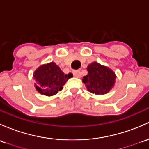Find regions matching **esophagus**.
<instances>
[{
	"label": "esophagus",
	"instance_id": "obj_1",
	"mask_svg": "<svg viewBox=\"0 0 149 149\" xmlns=\"http://www.w3.org/2000/svg\"><path fill=\"white\" fill-rule=\"evenodd\" d=\"M72 73H73V75H74L75 77H81L80 70H73Z\"/></svg>",
	"mask_w": 149,
	"mask_h": 149
}]
</instances>
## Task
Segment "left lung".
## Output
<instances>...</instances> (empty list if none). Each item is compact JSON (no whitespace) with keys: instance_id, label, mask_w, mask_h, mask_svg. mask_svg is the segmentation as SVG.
I'll return each mask as SVG.
<instances>
[{"instance_id":"8db88e82","label":"left lung","mask_w":149,"mask_h":149,"mask_svg":"<svg viewBox=\"0 0 149 149\" xmlns=\"http://www.w3.org/2000/svg\"><path fill=\"white\" fill-rule=\"evenodd\" d=\"M88 74L82 81L87 90L96 94H104L109 92L116 81V75L111 70L94 62L88 65Z\"/></svg>"}]
</instances>
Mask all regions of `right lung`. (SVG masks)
Masks as SVG:
<instances>
[{
	"mask_svg": "<svg viewBox=\"0 0 149 149\" xmlns=\"http://www.w3.org/2000/svg\"><path fill=\"white\" fill-rule=\"evenodd\" d=\"M72 77L71 73L64 74L60 68L52 62L39 67L33 74L36 81V89L46 96L55 95L61 91L64 84Z\"/></svg>",
	"mask_w": 149,
	"mask_h": 149,
	"instance_id": "add662e5",
	"label": "right lung"
}]
</instances>
